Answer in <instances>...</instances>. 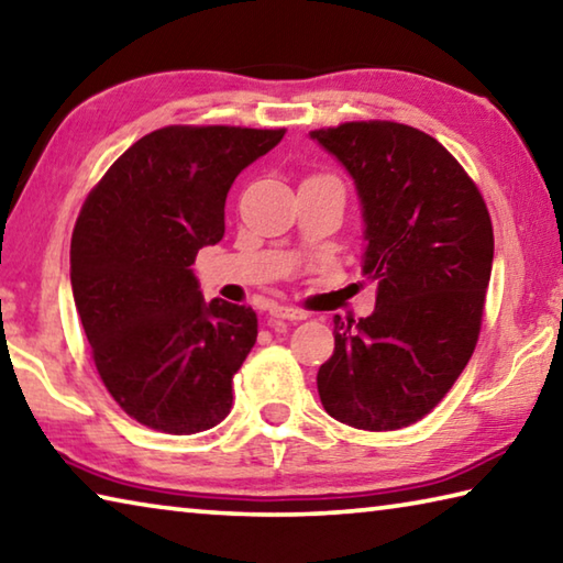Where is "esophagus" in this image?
<instances>
[{"label":"esophagus","instance_id":"1","mask_svg":"<svg viewBox=\"0 0 563 563\" xmlns=\"http://www.w3.org/2000/svg\"><path fill=\"white\" fill-rule=\"evenodd\" d=\"M271 316L278 318V320H290V322H298L305 320V312L298 308H288V305H273L271 308Z\"/></svg>","mask_w":563,"mask_h":563}]
</instances>
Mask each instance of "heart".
<instances>
[{
  "mask_svg": "<svg viewBox=\"0 0 563 563\" xmlns=\"http://www.w3.org/2000/svg\"><path fill=\"white\" fill-rule=\"evenodd\" d=\"M318 178H325V176H318Z\"/></svg>",
  "mask_w": 563,
  "mask_h": 563,
  "instance_id": "b5f03b06",
  "label": "heart"
}]
</instances>
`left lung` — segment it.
Wrapping results in <instances>:
<instances>
[{"mask_svg":"<svg viewBox=\"0 0 563 563\" xmlns=\"http://www.w3.org/2000/svg\"><path fill=\"white\" fill-rule=\"evenodd\" d=\"M310 139L355 184L362 275L377 283L373 316H335V352L318 369L320 402L355 430H399L434 409L472 357L494 261L489 211L424 131L352 121Z\"/></svg>","mask_w":563,"mask_h":563,"instance_id":"obj_1","label":"left lung"}]
</instances>
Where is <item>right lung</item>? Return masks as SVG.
I'll list each match as a JSON object with an SVG mask.
<instances>
[{
  "label": "right lung",
  "mask_w": 563,
  "mask_h": 563,
  "mask_svg": "<svg viewBox=\"0 0 563 563\" xmlns=\"http://www.w3.org/2000/svg\"><path fill=\"white\" fill-rule=\"evenodd\" d=\"M285 129L166 126L113 161L76 218L71 290L103 385L136 422L211 430L258 338L245 305L203 300L194 265L225 233V196Z\"/></svg>",
  "instance_id": "add662e5"
}]
</instances>
